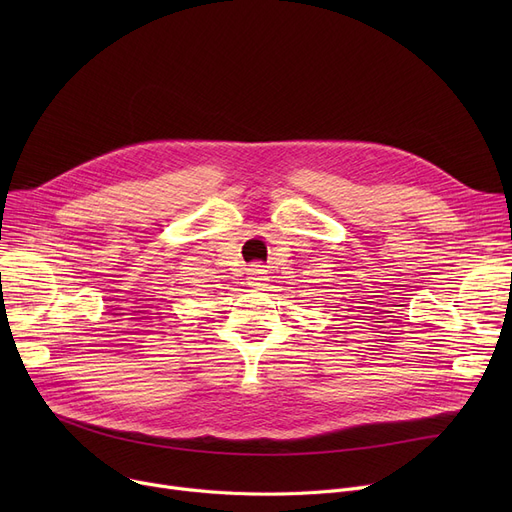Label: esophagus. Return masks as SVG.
Wrapping results in <instances>:
<instances>
[{
  "instance_id": "34e87169",
  "label": "esophagus",
  "mask_w": 512,
  "mask_h": 512,
  "mask_svg": "<svg viewBox=\"0 0 512 512\" xmlns=\"http://www.w3.org/2000/svg\"><path fill=\"white\" fill-rule=\"evenodd\" d=\"M265 272H263V265L261 263H255L253 267H251V270H249V286H261V282L263 280H267L265 276H263Z\"/></svg>"
}]
</instances>
